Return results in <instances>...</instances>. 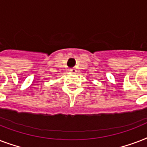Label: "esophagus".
Instances as JSON below:
<instances>
[{
  "mask_svg": "<svg viewBox=\"0 0 147 147\" xmlns=\"http://www.w3.org/2000/svg\"><path fill=\"white\" fill-rule=\"evenodd\" d=\"M69 71H70L71 73H76V69H75V68H71V69H69Z\"/></svg>",
  "mask_w": 147,
  "mask_h": 147,
  "instance_id": "34e87169",
  "label": "esophagus"
}]
</instances>
